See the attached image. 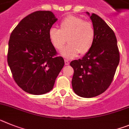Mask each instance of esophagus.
Wrapping results in <instances>:
<instances>
[{"mask_svg":"<svg viewBox=\"0 0 129 129\" xmlns=\"http://www.w3.org/2000/svg\"><path fill=\"white\" fill-rule=\"evenodd\" d=\"M64 61H65V64H66V66H68V65L69 64V61L68 60H67V59H65Z\"/></svg>","mask_w":129,"mask_h":129,"instance_id":"obj_1","label":"esophagus"}]
</instances>
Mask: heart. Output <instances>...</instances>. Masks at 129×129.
Instances as JSON below:
<instances>
[{"mask_svg":"<svg viewBox=\"0 0 129 129\" xmlns=\"http://www.w3.org/2000/svg\"><path fill=\"white\" fill-rule=\"evenodd\" d=\"M60 29L55 27L49 29V36L57 50L62 49L68 40V45L60 52L61 55L71 58L78 53L85 54L89 52L95 38V32L91 23L70 15L60 22Z\"/></svg>","mask_w":129,"mask_h":129,"instance_id":"heart-1","label":"heart"}]
</instances>
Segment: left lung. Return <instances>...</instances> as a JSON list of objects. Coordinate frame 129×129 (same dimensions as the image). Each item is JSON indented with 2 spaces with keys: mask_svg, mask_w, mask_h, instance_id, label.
Segmentation results:
<instances>
[{
  "mask_svg": "<svg viewBox=\"0 0 129 129\" xmlns=\"http://www.w3.org/2000/svg\"><path fill=\"white\" fill-rule=\"evenodd\" d=\"M88 15L89 13L86 12ZM95 32L94 43L81 59L70 63L73 68L72 87L77 95L96 97L111 84L119 62V52L114 31L95 13L90 16Z\"/></svg>",
  "mask_w": 129,
  "mask_h": 129,
  "instance_id": "8db88e82",
  "label": "left lung"
}]
</instances>
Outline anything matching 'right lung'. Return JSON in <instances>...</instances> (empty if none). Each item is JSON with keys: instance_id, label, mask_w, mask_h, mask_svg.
<instances>
[{"instance_id": "1", "label": "right lung", "mask_w": 129, "mask_h": 129, "mask_svg": "<svg viewBox=\"0 0 129 129\" xmlns=\"http://www.w3.org/2000/svg\"><path fill=\"white\" fill-rule=\"evenodd\" d=\"M56 21L51 11L33 12L20 21L10 37L8 63L17 84L28 93L52 90L64 66L49 36Z\"/></svg>"}]
</instances>
